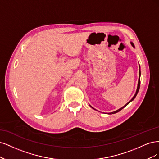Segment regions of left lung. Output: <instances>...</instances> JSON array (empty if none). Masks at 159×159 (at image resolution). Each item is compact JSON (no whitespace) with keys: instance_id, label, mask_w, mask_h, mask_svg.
Listing matches in <instances>:
<instances>
[{"instance_id":"1","label":"left lung","mask_w":159,"mask_h":159,"mask_svg":"<svg viewBox=\"0 0 159 159\" xmlns=\"http://www.w3.org/2000/svg\"><path fill=\"white\" fill-rule=\"evenodd\" d=\"M131 44L132 45V46H133V47H134L135 48V46H134V43H133L132 42H131ZM140 75H141V71H140V70H139V81H138V86H137V91H136V93H135V94L134 95V97H133V98H132V99L129 101V102H127V103L124 106H123L122 107H121V108L120 109H119V110H116V111H114V112H111V113H109V114H116V113H117V112H118V111H121L123 108H124V107H125L127 105H128V104H129V103H130V102L132 101V100H134V98H135V97H136V96H137V93H138V92H139V88H140V83H141V80H140ZM93 109H94V108H93ZM95 110V109H94Z\"/></svg>"}]
</instances>
